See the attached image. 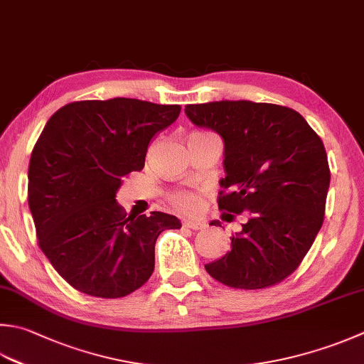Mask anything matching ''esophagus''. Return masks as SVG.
Returning a JSON list of instances; mask_svg holds the SVG:
<instances>
[{
    "mask_svg": "<svg viewBox=\"0 0 364 364\" xmlns=\"http://www.w3.org/2000/svg\"><path fill=\"white\" fill-rule=\"evenodd\" d=\"M183 227H186V229H191V230H200L205 227L203 223H200V220H183Z\"/></svg>",
    "mask_w": 364,
    "mask_h": 364,
    "instance_id": "esophagus-1",
    "label": "esophagus"
}]
</instances>
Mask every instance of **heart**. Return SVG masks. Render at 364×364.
Masks as SVG:
<instances>
[{
	"instance_id": "1",
	"label": "heart",
	"mask_w": 364,
	"mask_h": 364,
	"mask_svg": "<svg viewBox=\"0 0 364 364\" xmlns=\"http://www.w3.org/2000/svg\"><path fill=\"white\" fill-rule=\"evenodd\" d=\"M172 200L176 208L184 213H197L200 210V198L189 192H178L172 197Z\"/></svg>"
}]
</instances>
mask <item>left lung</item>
Segmentation results:
<instances>
[{
	"label": "left lung",
	"instance_id": "left-lung-1",
	"mask_svg": "<svg viewBox=\"0 0 364 364\" xmlns=\"http://www.w3.org/2000/svg\"><path fill=\"white\" fill-rule=\"evenodd\" d=\"M184 113L224 141L219 210L249 215L232 235L230 251L205 269L246 290L286 279L323 223L330 167L322 140L300 113L282 105L224 99L189 104Z\"/></svg>",
	"mask_w": 364,
	"mask_h": 364
}]
</instances>
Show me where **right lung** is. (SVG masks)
Returning a JSON list of instances; mask_svg holds the SVG:
<instances>
[{
  "label": "right lung",
  "mask_w": 364,
  "mask_h": 364,
  "mask_svg": "<svg viewBox=\"0 0 364 364\" xmlns=\"http://www.w3.org/2000/svg\"><path fill=\"white\" fill-rule=\"evenodd\" d=\"M180 110L131 97L73 102L50 117L36 141L28 205L39 246L82 294H132L153 274L159 233L181 227L161 211L127 218L117 202L123 178L144 168L149 141Z\"/></svg>",
  "instance_id": "add662e5"
}]
</instances>
